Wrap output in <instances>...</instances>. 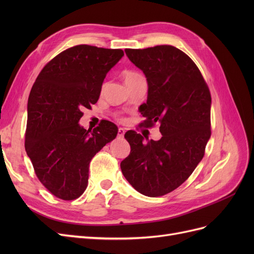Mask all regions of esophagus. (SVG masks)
<instances>
[{"instance_id": "obj_1", "label": "esophagus", "mask_w": 254, "mask_h": 254, "mask_svg": "<svg viewBox=\"0 0 254 254\" xmlns=\"http://www.w3.org/2000/svg\"><path fill=\"white\" fill-rule=\"evenodd\" d=\"M125 132H126V130L124 129V128H119V136L120 137H123L124 136V134H125Z\"/></svg>"}]
</instances>
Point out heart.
<instances>
[{
  "label": "heart",
  "mask_w": 254,
  "mask_h": 254,
  "mask_svg": "<svg viewBox=\"0 0 254 254\" xmlns=\"http://www.w3.org/2000/svg\"><path fill=\"white\" fill-rule=\"evenodd\" d=\"M143 76L140 73H136V72H127L125 74V81L126 82H130V81H133L137 78H142Z\"/></svg>",
  "instance_id": "heart-1"
}]
</instances>
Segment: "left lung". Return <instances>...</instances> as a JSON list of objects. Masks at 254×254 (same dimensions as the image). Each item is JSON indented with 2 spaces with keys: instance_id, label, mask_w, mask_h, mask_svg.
<instances>
[{
  "instance_id": "8db88e82",
  "label": "left lung",
  "mask_w": 254,
  "mask_h": 254,
  "mask_svg": "<svg viewBox=\"0 0 254 254\" xmlns=\"http://www.w3.org/2000/svg\"><path fill=\"white\" fill-rule=\"evenodd\" d=\"M125 53L148 84L147 102L140 106L142 125L159 122L162 137L145 143L140 133L127 131L131 150L121 170L139 193L163 196L180 187L204 156L211 136L210 90L194 61L172 45Z\"/></svg>"
}]
</instances>
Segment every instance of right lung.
Wrapping results in <instances>:
<instances>
[{"label": "right lung", "mask_w": 254, "mask_h": 254, "mask_svg": "<svg viewBox=\"0 0 254 254\" xmlns=\"http://www.w3.org/2000/svg\"><path fill=\"white\" fill-rule=\"evenodd\" d=\"M123 56L122 50L80 44L60 53L38 75L28 97L25 150L54 196L73 200L82 195L92 158L118 134L109 121L93 131L78 122L81 110L97 103L107 73Z\"/></svg>", "instance_id": "obj_1"}]
</instances>
